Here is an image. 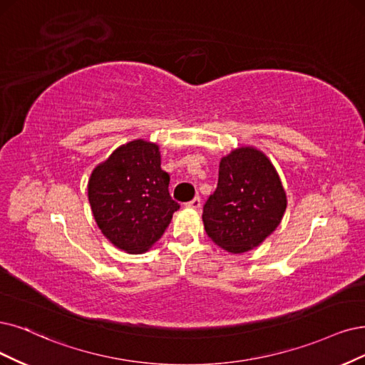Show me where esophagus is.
I'll list each match as a JSON object with an SVG mask.
<instances>
[{"instance_id": "34e87169", "label": "esophagus", "mask_w": 365, "mask_h": 365, "mask_svg": "<svg viewBox=\"0 0 365 365\" xmlns=\"http://www.w3.org/2000/svg\"><path fill=\"white\" fill-rule=\"evenodd\" d=\"M200 206H201V200H200L198 195L194 197L191 201H187V203H186V207H191V209H198Z\"/></svg>"}]
</instances>
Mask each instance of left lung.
Segmentation results:
<instances>
[{"mask_svg":"<svg viewBox=\"0 0 365 365\" xmlns=\"http://www.w3.org/2000/svg\"><path fill=\"white\" fill-rule=\"evenodd\" d=\"M286 192L274 165L252 147L221 159L218 186L203 206L207 236L228 252L259 247L281 222Z\"/></svg>","mask_w":365,"mask_h":365,"instance_id":"left-lung-1","label":"left lung"}]
</instances>
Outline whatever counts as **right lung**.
<instances>
[{
	"mask_svg": "<svg viewBox=\"0 0 365 365\" xmlns=\"http://www.w3.org/2000/svg\"><path fill=\"white\" fill-rule=\"evenodd\" d=\"M168 185L156 144L137 140L118 147L88 180V201L102 233L120 250L147 251L180 207Z\"/></svg>",
	"mask_w": 365,
	"mask_h": 365,
	"instance_id": "right-lung-1",
	"label": "right lung"
}]
</instances>
